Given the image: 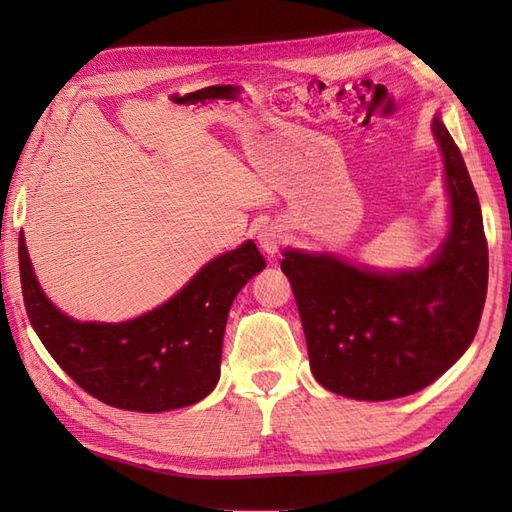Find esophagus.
Listing matches in <instances>:
<instances>
[{"label": "esophagus", "instance_id": "obj_1", "mask_svg": "<svg viewBox=\"0 0 512 512\" xmlns=\"http://www.w3.org/2000/svg\"><path fill=\"white\" fill-rule=\"evenodd\" d=\"M258 243L265 254H269V256L277 254V250H280V245H282V230L273 224L265 226L258 232Z\"/></svg>", "mask_w": 512, "mask_h": 512}]
</instances>
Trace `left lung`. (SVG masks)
Instances as JSON below:
<instances>
[{"label":"left lung","instance_id":"8db88e82","mask_svg":"<svg viewBox=\"0 0 512 512\" xmlns=\"http://www.w3.org/2000/svg\"><path fill=\"white\" fill-rule=\"evenodd\" d=\"M451 198V232L429 265L374 271L331 254L286 250L314 378L331 393L386 401L425 389L476 335L487 297L489 252L466 162L433 117Z\"/></svg>","mask_w":512,"mask_h":512}]
</instances>
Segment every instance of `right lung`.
I'll use <instances>...</instances> for the list:
<instances>
[{"label":"right lung","mask_w":512,"mask_h":512,"mask_svg":"<svg viewBox=\"0 0 512 512\" xmlns=\"http://www.w3.org/2000/svg\"><path fill=\"white\" fill-rule=\"evenodd\" d=\"M265 267L254 241H245L153 312L117 324L79 322L46 299L19 235L23 301L40 342L83 391L132 412L185 408L215 389L230 305Z\"/></svg>","instance_id":"add662e5"}]
</instances>
